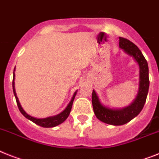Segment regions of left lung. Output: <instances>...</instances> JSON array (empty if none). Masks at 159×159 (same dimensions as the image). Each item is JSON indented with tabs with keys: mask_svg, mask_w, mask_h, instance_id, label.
<instances>
[{
	"mask_svg": "<svg viewBox=\"0 0 159 159\" xmlns=\"http://www.w3.org/2000/svg\"><path fill=\"white\" fill-rule=\"evenodd\" d=\"M120 48L129 56L136 60L140 68V87L139 92L135 101L130 106L120 109L107 108L100 103L95 91L92 92V105L96 117L102 122L111 125H122L129 122L141 112L146 101L150 79H149V68L147 61L137 46L133 42L125 38L120 37Z\"/></svg>",
	"mask_w": 159,
	"mask_h": 159,
	"instance_id": "left-lung-1",
	"label": "left lung"
}]
</instances>
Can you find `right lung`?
<instances>
[{
  "instance_id": "1",
  "label": "right lung",
  "mask_w": 159,
  "mask_h": 159,
  "mask_svg": "<svg viewBox=\"0 0 159 159\" xmlns=\"http://www.w3.org/2000/svg\"><path fill=\"white\" fill-rule=\"evenodd\" d=\"M14 70H15V68H14ZM14 76L15 75H14V77H13V90H14V96H15L16 102H17V105H18L19 111H21V113L24 116L26 117V118H27L28 120H31L32 122H34V124L39 125V126H41V127H44V128L55 127V126L60 125V124H61V123H63L64 121L68 118L69 113H70V111H71L73 100H74V98H75L77 92L74 93L73 98H72L71 101H70V102H69V105L67 106V107H66V108L65 109V111H63L62 112L60 113L59 115L55 116H52V117H48V118H45V119L34 118V117H32L30 116H29L28 114H26V111L22 109V107H21V105H20V102L18 99V97H17V95H16L15 89H14Z\"/></svg>"
}]
</instances>
